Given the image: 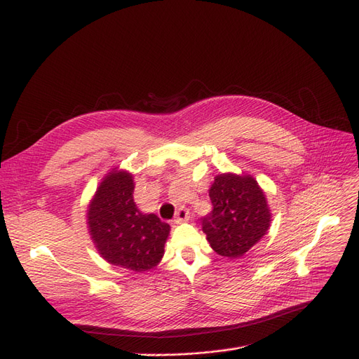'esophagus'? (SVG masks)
Instances as JSON below:
<instances>
[{
  "instance_id": "34e87169",
  "label": "esophagus",
  "mask_w": 359,
  "mask_h": 359,
  "mask_svg": "<svg viewBox=\"0 0 359 359\" xmlns=\"http://www.w3.org/2000/svg\"><path fill=\"white\" fill-rule=\"evenodd\" d=\"M189 219H190V212H189V209L181 206V208L177 210L174 222H175V224H182V222H187Z\"/></svg>"
}]
</instances>
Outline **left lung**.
I'll list each match as a JSON object with an SVG mask.
<instances>
[{
	"mask_svg": "<svg viewBox=\"0 0 359 359\" xmlns=\"http://www.w3.org/2000/svg\"><path fill=\"white\" fill-rule=\"evenodd\" d=\"M212 212L202 219L210 248L229 259L249 252L268 231L271 210L252 175L233 172L215 177L209 189Z\"/></svg>",
	"mask_w": 359,
	"mask_h": 359,
	"instance_id": "obj_1",
	"label": "left lung"
}]
</instances>
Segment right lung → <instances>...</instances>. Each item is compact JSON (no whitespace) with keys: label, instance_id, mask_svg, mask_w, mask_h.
<instances>
[{"label":"right lung","instance_id":"obj_1","mask_svg":"<svg viewBox=\"0 0 359 359\" xmlns=\"http://www.w3.org/2000/svg\"><path fill=\"white\" fill-rule=\"evenodd\" d=\"M134 177L113 168L98 184L87 210V225L98 253L111 265L135 272L157 266L170 226L134 202Z\"/></svg>","mask_w":359,"mask_h":359}]
</instances>
